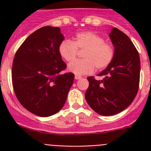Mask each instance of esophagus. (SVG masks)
Returning <instances> with one entry per match:
<instances>
[{"instance_id": "esophagus-1", "label": "esophagus", "mask_w": 151, "mask_h": 151, "mask_svg": "<svg viewBox=\"0 0 151 151\" xmlns=\"http://www.w3.org/2000/svg\"><path fill=\"white\" fill-rule=\"evenodd\" d=\"M74 78H75L76 80H79V79H81V77L79 75H75V77H74Z\"/></svg>"}]
</instances>
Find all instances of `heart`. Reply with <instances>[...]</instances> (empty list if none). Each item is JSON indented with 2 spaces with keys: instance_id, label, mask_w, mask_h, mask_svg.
<instances>
[{
  "instance_id": "obj_1",
  "label": "heart",
  "mask_w": 151,
  "mask_h": 151,
  "mask_svg": "<svg viewBox=\"0 0 151 151\" xmlns=\"http://www.w3.org/2000/svg\"><path fill=\"white\" fill-rule=\"evenodd\" d=\"M78 50L83 51V59L74 60L69 64L68 70L76 75L92 73L106 68L112 62L114 55L113 46L105 42L103 37L93 32H81L73 37V41L64 40L59 44V53L66 62H71L78 55Z\"/></svg>"
}]
</instances>
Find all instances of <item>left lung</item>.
Segmentation results:
<instances>
[{
	"label": "left lung",
	"mask_w": 151,
	"mask_h": 151,
	"mask_svg": "<svg viewBox=\"0 0 151 151\" xmlns=\"http://www.w3.org/2000/svg\"><path fill=\"white\" fill-rule=\"evenodd\" d=\"M109 36L114 46V59L98 74L103 76V80L88 78L89 86L85 92L90 107L103 116L118 114L132 103L140 76L139 55L130 38L115 27Z\"/></svg>",
	"instance_id": "1"
}]
</instances>
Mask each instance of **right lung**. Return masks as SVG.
Wrapping results in <instances>:
<instances>
[{
  "mask_svg": "<svg viewBox=\"0 0 151 151\" xmlns=\"http://www.w3.org/2000/svg\"><path fill=\"white\" fill-rule=\"evenodd\" d=\"M63 40L59 27H41L25 40L14 57L15 96L23 107L40 117L59 112L73 85V73H60L66 67L59 53Z\"/></svg>",
  "mask_w": 151,
  "mask_h": 151,
  "instance_id": "obj_1",
  "label": "right lung"
}]
</instances>
